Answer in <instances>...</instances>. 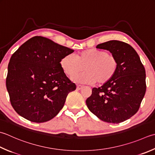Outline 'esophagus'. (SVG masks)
<instances>
[{"instance_id":"1","label":"esophagus","mask_w":155,"mask_h":155,"mask_svg":"<svg viewBox=\"0 0 155 155\" xmlns=\"http://www.w3.org/2000/svg\"><path fill=\"white\" fill-rule=\"evenodd\" d=\"M82 88H83V86L80 85V84H78V85L77 86V90H81Z\"/></svg>"}]
</instances>
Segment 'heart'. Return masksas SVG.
<instances>
[{
	"label": "heart",
	"mask_w": 155,
	"mask_h": 155,
	"mask_svg": "<svg viewBox=\"0 0 155 155\" xmlns=\"http://www.w3.org/2000/svg\"><path fill=\"white\" fill-rule=\"evenodd\" d=\"M60 66L64 73L73 76L85 71L72 78L78 83H96L101 85L108 83L116 74L118 62L113 54L98 49H89L78 53L76 57L68 54L60 60Z\"/></svg>",
	"instance_id": "obj_1"
}]
</instances>
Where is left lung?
Listing matches in <instances>:
<instances>
[{
	"mask_svg": "<svg viewBox=\"0 0 155 155\" xmlns=\"http://www.w3.org/2000/svg\"><path fill=\"white\" fill-rule=\"evenodd\" d=\"M96 48L110 51L116 58L118 68L108 83L93 88L86 100L87 105L104 122H124L138 111L145 95V68L136 50L125 42L111 40Z\"/></svg>",
	"mask_w": 155,
	"mask_h": 155,
	"instance_id": "obj_1",
	"label": "left lung"
}]
</instances>
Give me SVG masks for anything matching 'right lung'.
Here are the masks:
<instances>
[{"label":"right lung","mask_w":155,"mask_h":155,"mask_svg":"<svg viewBox=\"0 0 155 155\" xmlns=\"http://www.w3.org/2000/svg\"><path fill=\"white\" fill-rule=\"evenodd\" d=\"M73 51L50 39L35 36L12 55L6 86L18 114L41 123L59 113L68 94L76 89L60 66L62 58Z\"/></svg>","instance_id":"obj_1"}]
</instances>
